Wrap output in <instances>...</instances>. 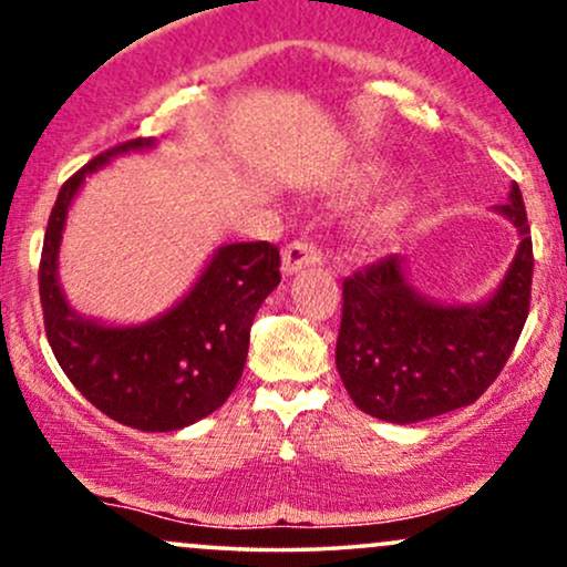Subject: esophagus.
Listing matches in <instances>:
<instances>
[{
    "mask_svg": "<svg viewBox=\"0 0 567 567\" xmlns=\"http://www.w3.org/2000/svg\"><path fill=\"white\" fill-rule=\"evenodd\" d=\"M322 264V252L315 245L306 243V239H296L285 247L282 252V271L285 275H296V271L306 269V266Z\"/></svg>",
    "mask_w": 567,
    "mask_h": 567,
    "instance_id": "esophagus-1",
    "label": "esophagus"
}]
</instances>
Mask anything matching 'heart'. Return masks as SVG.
<instances>
[{
	"mask_svg": "<svg viewBox=\"0 0 567 567\" xmlns=\"http://www.w3.org/2000/svg\"><path fill=\"white\" fill-rule=\"evenodd\" d=\"M386 181H389V167L383 165V162H365V165L354 173V178H351V188L360 194H365V192H373V188L383 186ZM394 220H396V207H386V210L373 213V216L365 220V234L370 239H379L389 229H392Z\"/></svg>",
	"mask_w": 567,
	"mask_h": 567,
	"instance_id": "heart-1",
	"label": "heart"
}]
</instances>
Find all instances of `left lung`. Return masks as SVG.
I'll list each match as a JSON object with an SVG mask.
<instances>
[{"label": "left lung", "mask_w": 567, "mask_h": 567, "mask_svg": "<svg viewBox=\"0 0 567 567\" xmlns=\"http://www.w3.org/2000/svg\"><path fill=\"white\" fill-rule=\"evenodd\" d=\"M496 210L519 247L498 290L477 306L426 301L386 256L343 279L336 368L354 405L392 424L472 405L498 379L530 311L533 243L519 186Z\"/></svg>", "instance_id": "obj_1"}]
</instances>
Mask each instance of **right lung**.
Instances as JSON below:
<instances>
[{"instance_id": "add662e5", "label": "right lung", "mask_w": 567, "mask_h": 567, "mask_svg": "<svg viewBox=\"0 0 567 567\" xmlns=\"http://www.w3.org/2000/svg\"><path fill=\"white\" fill-rule=\"evenodd\" d=\"M148 146L152 138L120 143L61 186L44 231L39 301L58 365L82 396L125 426L175 432L218 410L237 386L256 311L279 285V250L271 243L218 247L184 301L146 324L106 328L82 320L58 285V247L69 205L84 175L116 154Z\"/></svg>"}]
</instances>
